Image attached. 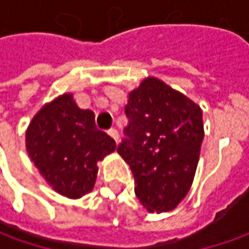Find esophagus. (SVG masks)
I'll return each instance as SVG.
<instances>
[{
    "label": "esophagus",
    "instance_id": "1",
    "mask_svg": "<svg viewBox=\"0 0 249 249\" xmlns=\"http://www.w3.org/2000/svg\"><path fill=\"white\" fill-rule=\"evenodd\" d=\"M108 134H109L110 137L115 140L116 142L119 141V133H118V130L116 129H109L108 130Z\"/></svg>",
    "mask_w": 249,
    "mask_h": 249
}]
</instances>
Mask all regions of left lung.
Listing matches in <instances>:
<instances>
[{
  "instance_id": "8db88e82",
  "label": "left lung",
  "mask_w": 249,
  "mask_h": 249,
  "mask_svg": "<svg viewBox=\"0 0 249 249\" xmlns=\"http://www.w3.org/2000/svg\"><path fill=\"white\" fill-rule=\"evenodd\" d=\"M124 113L129 123L116 151L131 169L136 196L149 212L175 209L196 175L204 140L202 110L149 77L130 92Z\"/></svg>"
}]
</instances>
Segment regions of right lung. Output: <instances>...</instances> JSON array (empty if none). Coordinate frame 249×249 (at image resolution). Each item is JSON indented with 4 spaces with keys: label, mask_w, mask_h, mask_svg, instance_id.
I'll use <instances>...</instances> for the list:
<instances>
[{
    "label": "right lung",
    "mask_w": 249,
    "mask_h": 249,
    "mask_svg": "<svg viewBox=\"0 0 249 249\" xmlns=\"http://www.w3.org/2000/svg\"><path fill=\"white\" fill-rule=\"evenodd\" d=\"M26 148L55 191L79 198L92 190L97 162L116 149L115 140L97 129L91 110L63 94L40 110L26 133Z\"/></svg>",
    "instance_id": "add662e5"
}]
</instances>
